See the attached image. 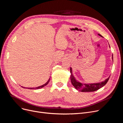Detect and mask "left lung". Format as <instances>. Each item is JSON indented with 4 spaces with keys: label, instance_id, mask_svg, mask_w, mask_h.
Returning <instances> with one entry per match:
<instances>
[{
    "label": "left lung",
    "instance_id": "left-lung-1",
    "mask_svg": "<svg viewBox=\"0 0 123 123\" xmlns=\"http://www.w3.org/2000/svg\"><path fill=\"white\" fill-rule=\"evenodd\" d=\"M99 36L103 37L102 36H101L100 34H98ZM112 59L113 60V56L112 55ZM70 80L71 81L72 84L73 85V86L76 89L80 92H93L96 91L99 88L103 87L108 82L110 77L107 79H106L105 81H103L101 82L98 83H82L78 81L73 76L72 71V68L70 67Z\"/></svg>",
    "mask_w": 123,
    "mask_h": 123
}]
</instances>
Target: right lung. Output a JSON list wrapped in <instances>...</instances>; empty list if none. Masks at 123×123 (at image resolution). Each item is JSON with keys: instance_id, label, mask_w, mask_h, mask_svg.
<instances>
[{"instance_id": "right-lung-1", "label": "right lung", "mask_w": 123, "mask_h": 123, "mask_svg": "<svg viewBox=\"0 0 123 123\" xmlns=\"http://www.w3.org/2000/svg\"><path fill=\"white\" fill-rule=\"evenodd\" d=\"M50 78L49 79V80H48V81L45 83V84H43V85H41V86H38V87H34V88H32V87H31V88H28V87H23V86H22V87H23V88H28V89H40V88H43V87H44L45 86H46V85H47L48 84V83L49 82V81H50Z\"/></svg>"}]
</instances>
